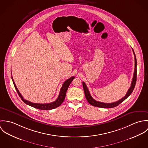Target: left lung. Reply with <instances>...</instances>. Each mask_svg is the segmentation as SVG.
Instances as JSON below:
<instances>
[{"label":"left lung","instance_id":"8db88e82","mask_svg":"<svg viewBox=\"0 0 148 148\" xmlns=\"http://www.w3.org/2000/svg\"><path fill=\"white\" fill-rule=\"evenodd\" d=\"M133 52L134 55V61H135V66H134V74H133V80L131 83V86L129 88V90L127 92L126 95L123 97L121 99L119 100V101L114 102V103H102V102H99L97 101H96L95 100H94L92 97L91 96L90 92L86 86V84H85L84 82H83V88H84V91L85 96V97L87 100V101H88V103L92 105V106H97V107H99V108H114L115 106H119L120 104H121L122 102H123L125 99H127V98L131 95V93H132L135 85L136 83V79H137V60H136V57L134 53V52L133 49Z\"/></svg>","mask_w":148,"mask_h":148}]
</instances>
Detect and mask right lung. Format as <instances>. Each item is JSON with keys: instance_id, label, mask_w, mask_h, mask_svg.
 Listing matches in <instances>:
<instances>
[{"instance_id": "add662e5", "label": "right lung", "mask_w": 148, "mask_h": 148, "mask_svg": "<svg viewBox=\"0 0 148 148\" xmlns=\"http://www.w3.org/2000/svg\"><path fill=\"white\" fill-rule=\"evenodd\" d=\"M12 77V80L13 83L14 85V86L15 88V89L17 91L19 97L21 98L22 101L24 103H25L26 104H27L28 106H32L35 108H37V109H40V110H47L55 109V108L61 106V104L63 103L64 100L65 99V95H66V90H67V89L69 87V85H70L71 83L72 82V80L75 79L74 76L71 77V78L67 79L64 83L62 85V87L61 88L59 96H58V99L56 100V101H55L54 102H52V103H47V104H37V103H31L30 101H28L25 100L23 97V96H21V93L18 90V88H17V87L15 85V83L14 81V79H13L12 77Z\"/></svg>"}]
</instances>
